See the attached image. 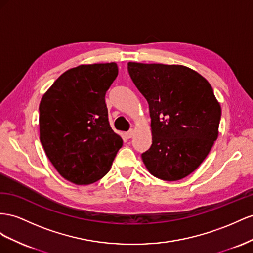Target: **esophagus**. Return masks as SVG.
Instances as JSON below:
<instances>
[{
  "mask_svg": "<svg viewBox=\"0 0 253 253\" xmlns=\"http://www.w3.org/2000/svg\"><path fill=\"white\" fill-rule=\"evenodd\" d=\"M134 133H135V131H134V129H130V130L129 131H127L125 134H126V136L128 139H130V138H132V136L134 135Z\"/></svg>",
  "mask_w": 253,
  "mask_h": 253,
  "instance_id": "34e87169",
  "label": "esophagus"
}]
</instances>
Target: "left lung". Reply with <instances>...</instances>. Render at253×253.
<instances>
[{"label": "left lung", "mask_w": 253, "mask_h": 253, "mask_svg": "<svg viewBox=\"0 0 253 253\" xmlns=\"http://www.w3.org/2000/svg\"><path fill=\"white\" fill-rule=\"evenodd\" d=\"M128 72L149 106L153 144L142 154L147 170L165 181L189 176L218 136L221 109L211 84L180 64L128 62Z\"/></svg>", "instance_id": "obj_1"}]
</instances>
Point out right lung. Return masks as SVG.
<instances>
[{"instance_id": "obj_1", "label": "right lung", "mask_w": 253, "mask_h": 253, "mask_svg": "<svg viewBox=\"0 0 253 253\" xmlns=\"http://www.w3.org/2000/svg\"><path fill=\"white\" fill-rule=\"evenodd\" d=\"M118 73L115 62L82 64L61 74L41 98V144L56 170L72 183L102 179L123 145L105 103Z\"/></svg>"}]
</instances>
